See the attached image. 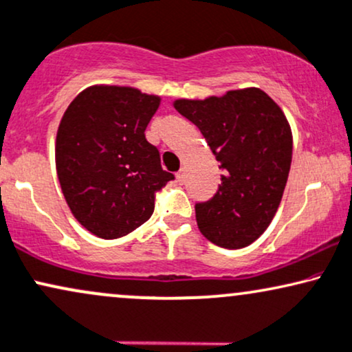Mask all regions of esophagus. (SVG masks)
<instances>
[{
    "label": "esophagus",
    "instance_id": "obj_1",
    "mask_svg": "<svg viewBox=\"0 0 352 352\" xmlns=\"http://www.w3.org/2000/svg\"><path fill=\"white\" fill-rule=\"evenodd\" d=\"M175 179H177V182H179V184H184V182H185V170H184V168L175 173Z\"/></svg>",
    "mask_w": 352,
    "mask_h": 352
}]
</instances>
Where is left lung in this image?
Returning <instances> with one entry per match:
<instances>
[{"label": "left lung", "instance_id": "1", "mask_svg": "<svg viewBox=\"0 0 352 352\" xmlns=\"http://www.w3.org/2000/svg\"><path fill=\"white\" fill-rule=\"evenodd\" d=\"M173 107L199 128L222 168L217 193L198 203V229L222 248L250 245L268 229L291 168L292 131L286 115L258 87Z\"/></svg>", "mask_w": 352, "mask_h": 352}]
</instances>
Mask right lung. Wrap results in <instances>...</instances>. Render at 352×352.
Returning <instances> with one entry per match:
<instances>
[{
  "label": "right lung",
  "instance_id": "obj_1",
  "mask_svg": "<svg viewBox=\"0 0 352 352\" xmlns=\"http://www.w3.org/2000/svg\"><path fill=\"white\" fill-rule=\"evenodd\" d=\"M161 97L96 84L79 92L58 124L56 175L69 211L97 237L112 240L149 219L154 195L173 179L144 130Z\"/></svg>",
  "mask_w": 352,
  "mask_h": 352
}]
</instances>
